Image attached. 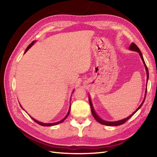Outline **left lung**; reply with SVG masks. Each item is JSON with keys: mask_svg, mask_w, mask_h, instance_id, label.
I'll return each instance as SVG.
<instances>
[{"mask_svg": "<svg viewBox=\"0 0 157 157\" xmlns=\"http://www.w3.org/2000/svg\"><path fill=\"white\" fill-rule=\"evenodd\" d=\"M129 50H132V51H136V52H138L139 53V55H140V57H141V59H142V61H143V63H144V66H145V69H146V75H147V83H148V76H149V74H148V69L147 66H146V63H145V62H144V58H143V56H142V52H141V51H140V50L139 48L138 47V46H136V45L134 44V43H133V42L132 43L131 45H130V46H129ZM146 86H147V85H146ZM146 92H147V88H146V93H145V96H144V101H142V104H141L140 106L138 108V109H136V111H135L134 113H133L131 115H129V116L128 117H127V118L123 119H122V120H119V121H105V120H102V119L100 118L99 117H98L97 115H96V112H95V111H94V108H93V106H92V104L90 97V96H89V97H88V98H89V102H90V105L92 114L93 117H94V119L96 120V121H97L98 123H101V124H102V125H108V126H117V125H122V124H123V123H125L127 121H128V120L129 119L131 118L132 117L133 115H134L136 112L138 111V110L141 107L142 105H143V103H144V101H145L146 95Z\"/></svg>", "mask_w": 157, "mask_h": 157, "instance_id": "left-lung-1", "label": "left lung"}]
</instances>
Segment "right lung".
Masks as SVG:
<instances>
[{"label":"right lung","mask_w":157,"mask_h":157,"mask_svg":"<svg viewBox=\"0 0 157 157\" xmlns=\"http://www.w3.org/2000/svg\"><path fill=\"white\" fill-rule=\"evenodd\" d=\"M34 42H35V41H33L30 44H29L28 47H27V48L25 49V52L24 53H25L26 52H27L28 50L31 48V46L34 44ZM70 109H71V106H70V107H69V111H68V113H67V115L65 116V117L64 118V119H63L62 120H61V121H58V122H56V123H42V122H40V121H37V120H36V119H34V118H32V119L34 120V121L36 122V123H38L39 125H42V126H52V125H57V124H59V123H62V122H63L64 121V120L67 117H68V115H69V113H70Z\"/></svg>","instance_id":"obj_1"}]
</instances>
